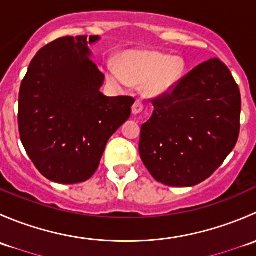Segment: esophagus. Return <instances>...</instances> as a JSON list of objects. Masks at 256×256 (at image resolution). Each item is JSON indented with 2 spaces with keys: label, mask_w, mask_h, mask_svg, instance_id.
<instances>
[{
  "label": "esophagus",
  "mask_w": 256,
  "mask_h": 256,
  "mask_svg": "<svg viewBox=\"0 0 256 256\" xmlns=\"http://www.w3.org/2000/svg\"><path fill=\"white\" fill-rule=\"evenodd\" d=\"M142 110H144L142 102H141L140 100H136L135 104L132 105V114L134 115H138V114L142 112Z\"/></svg>",
  "instance_id": "obj_1"
}]
</instances>
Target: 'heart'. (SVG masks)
<instances>
[{"label":"heart","mask_w":256,"mask_h":256,"mask_svg":"<svg viewBox=\"0 0 256 256\" xmlns=\"http://www.w3.org/2000/svg\"><path fill=\"white\" fill-rule=\"evenodd\" d=\"M121 69L116 64L105 66L106 80L118 89L131 82H146L148 96H164L176 90L186 74V64L180 56H171L158 52H130L122 56Z\"/></svg>","instance_id":"obj_1"}]
</instances>
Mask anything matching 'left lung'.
<instances>
[{"label":"left lung","instance_id":"1","mask_svg":"<svg viewBox=\"0 0 256 256\" xmlns=\"http://www.w3.org/2000/svg\"><path fill=\"white\" fill-rule=\"evenodd\" d=\"M152 104L138 151L158 182L192 187L210 177L233 151L242 99L230 70L218 58L196 66L172 94Z\"/></svg>","mask_w":256,"mask_h":256}]
</instances>
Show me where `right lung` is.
Instances as JSON below:
<instances>
[{
	"label": "right lung",
	"instance_id": "right-lung-1",
	"mask_svg": "<svg viewBox=\"0 0 256 256\" xmlns=\"http://www.w3.org/2000/svg\"><path fill=\"white\" fill-rule=\"evenodd\" d=\"M99 40L63 37L44 46L20 84V141L38 171L52 182L89 180L109 138L131 115L134 98H110L100 92L105 76L89 48Z\"/></svg>",
	"mask_w": 256,
	"mask_h": 256
}]
</instances>
